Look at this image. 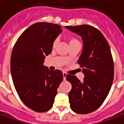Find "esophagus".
Here are the masks:
<instances>
[{
  "mask_svg": "<svg viewBox=\"0 0 124 124\" xmlns=\"http://www.w3.org/2000/svg\"><path fill=\"white\" fill-rule=\"evenodd\" d=\"M62 75H63V79L64 80H66V73L65 72H63L62 73Z\"/></svg>",
  "mask_w": 124,
  "mask_h": 124,
  "instance_id": "obj_1",
  "label": "esophagus"
}]
</instances>
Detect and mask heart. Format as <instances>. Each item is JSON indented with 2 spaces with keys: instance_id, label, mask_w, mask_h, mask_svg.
Segmentation results:
<instances>
[{
  "instance_id": "1",
  "label": "heart",
  "mask_w": 124,
  "mask_h": 124,
  "mask_svg": "<svg viewBox=\"0 0 124 124\" xmlns=\"http://www.w3.org/2000/svg\"><path fill=\"white\" fill-rule=\"evenodd\" d=\"M79 43V42L77 41L76 39H75V38H71V39H69V44L70 45L74 44V43ZM57 43H58V39H55V40L54 41V42H53L52 47H55V45H57Z\"/></svg>"
}]
</instances>
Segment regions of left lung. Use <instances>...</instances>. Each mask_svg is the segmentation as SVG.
<instances>
[{"label": "left lung", "mask_w": 124, "mask_h": 124, "mask_svg": "<svg viewBox=\"0 0 124 124\" xmlns=\"http://www.w3.org/2000/svg\"><path fill=\"white\" fill-rule=\"evenodd\" d=\"M79 35L83 43L78 63L84 74L83 81L67 75L72 85L69 92L70 107L79 114L96 111L103 103L111 90L114 77V64L108 42L97 28L89 25L65 26Z\"/></svg>", "instance_id": "obj_1"}]
</instances>
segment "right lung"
Wrapping results in <instances>:
<instances>
[{"label":"right lung","instance_id":"obj_1","mask_svg":"<svg viewBox=\"0 0 124 124\" xmlns=\"http://www.w3.org/2000/svg\"><path fill=\"white\" fill-rule=\"evenodd\" d=\"M62 31L55 23H34L20 35L13 48L11 73L14 86L23 104L36 112L52 108L63 80L61 70L52 71L43 65L53 42Z\"/></svg>","mask_w":124,"mask_h":124}]
</instances>
